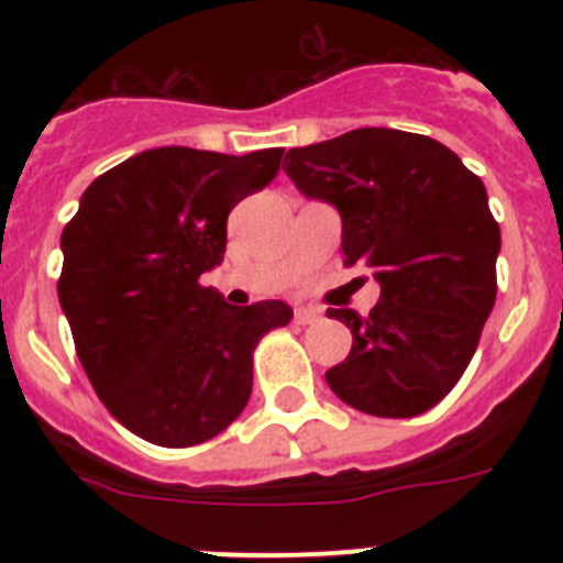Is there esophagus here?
<instances>
[{
  "label": "esophagus",
  "instance_id": "34e87169",
  "mask_svg": "<svg viewBox=\"0 0 563 563\" xmlns=\"http://www.w3.org/2000/svg\"><path fill=\"white\" fill-rule=\"evenodd\" d=\"M318 318H321V312L316 307H298L296 310V324H312Z\"/></svg>",
  "mask_w": 563,
  "mask_h": 563
}]
</instances>
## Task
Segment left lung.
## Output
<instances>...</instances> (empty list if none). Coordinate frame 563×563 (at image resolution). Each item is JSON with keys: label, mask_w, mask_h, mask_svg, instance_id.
Returning <instances> with one entry per match:
<instances>
[{"label": "left lung", "mask_w": 563, "mask_h": 563, "mask_svg": "<svg viewBox=\"0 0 563 563\" xmlns=\"http://www.w3.org/2000/svg\"><path fill=\"white\" fill-rule=\"evenodd\" d=\"M285 163L298 191L341 213L343 265L369 267L380 285L366 318L327 312L352 330L330 389L363 415L434 409L496 301L501 233L482 180L434 137L380 126L290 148Z\"/></svg>", "instance_id": "obj_1"}]
</instances>
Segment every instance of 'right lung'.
Wrapping results in <instances>:
<instances>
[{"label":"right lung","instance_id":"right-lung-1","mask_svg":"<svg viewBox=\"0 0 563 563\" xmlns=\"http://www.w3.org/2000/svg\"><path fill=\"white\" fill-rule=\"evenodd\" d=\"M282 154L148 148L89 183L64 228L58 301L78 361L141 440L188 449L225 431L251 397L256 343L290 324L285 301L231 307L200 282L222 265L231 208Z\"/></svg>","mask_w":563,"mask_h":563}]
</instances>
